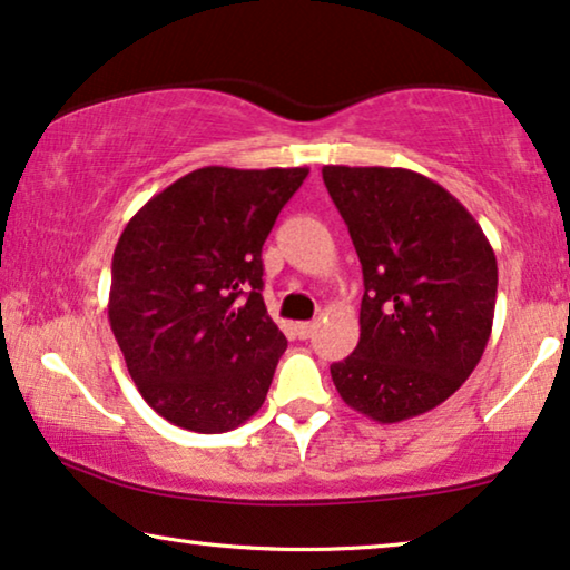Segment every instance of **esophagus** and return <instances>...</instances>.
I'll list each match as a JSON object with an SVG mask.
<instances>
[{
	"label": "esophagus",
	"mask_w": 570,
	"mask_h": 570,
	"mask_svg": "<svg viewBox=\"0 0 570 570\" xmlns=\"http://www.w3.org/2000/svg\"><path fill=\"white\" fill-rule=\"evenodd\" d=\"M317 331V323L315 320H309V323H299L296 325V335H299L302 341H307V338H312V333Z\"/></svg>",
	"instance_id": "obj_1"
}]
</instances>
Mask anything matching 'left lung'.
<instances>
[{
	"mask_svg": "<svg viewBox=\"0 0 570 570\" xmlns=\"http://www.w3.org/2000/svg\"><path fill=\"white\" fill-rule=\"evenodd\" d=\"M362 261L358 346L331 366L343 403L397 423L462 387L491 338L499 266L472 214L405 167L325 165Z\"/></svg>",
	"mask_w": 570,
	"mask_h": 570,
	"instance_id": "left-lung-1",
	"label": "left lung"
}]
</instances>
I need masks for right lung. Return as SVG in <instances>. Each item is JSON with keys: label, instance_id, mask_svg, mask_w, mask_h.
Instances as JSON below:
<instances>
[{"label": "right lung", "instance_id": "add662e5", "mask_svg": "<svg viewBox=\"0 0 570 570\" xmlns=\"http://www.w3.org/2000/svg\"><path fill=\"white\" fill-rule=\"evenodd\" d=\"M307 167H202L126 224L108 320L128 374L175 426L222 434L258 413L286 338L263 302V243Z\"/></svg>", "mask_w": 570, "mask_h": 570}]
</instances>
